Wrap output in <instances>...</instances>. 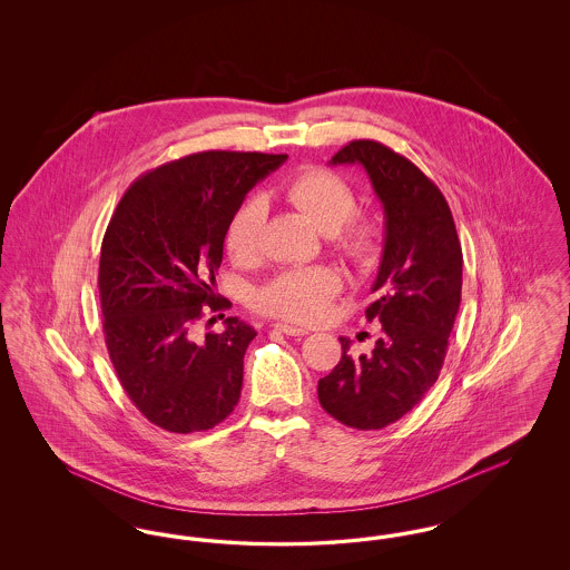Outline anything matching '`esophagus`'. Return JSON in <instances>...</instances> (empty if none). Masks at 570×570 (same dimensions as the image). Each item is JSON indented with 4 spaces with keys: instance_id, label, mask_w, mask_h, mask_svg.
<instances>
[{
    "instance_id": "esophagus-1",
    "label": "esophagus",
    "mask_w": 570,
    "mask_h": 570,
    "mask_svg": "<svg viewBox=\"0 0 570 570\" xmlns=\"http://www.w3.org/2000/svg\"><path fill=\"white\" fill-rule=\"evenodd\" d=\"M273 328H277V331H282V333H286V335H293V337H303V335H307V331H305V328H301V326L295 325H286V323H275Z\"/></svg>"
}]
</instances>
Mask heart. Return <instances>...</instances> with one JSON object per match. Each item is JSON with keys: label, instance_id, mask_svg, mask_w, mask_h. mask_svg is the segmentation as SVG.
I'll list each match as a JSON object with an SVG mask.
<instances>
[{"label": "heart", "instance_id": "obj_1", "mask_svg": "<svg viewBox=\"0 0 570 570\" xmlns=\"http://www.w3.org/2000/svg\"><path fill=\"white\" fill-rule=\"evenodd\" d=\"M284 198L318 226L346 261L354 265H372L382 247V226L370 214L354 212L353 186L325 168H301L282 186ZM265 226V203L247 198L233 214L224 245L237 265H249L261 256ZM342 291V275L331 267H301L277 273L258 295L256 307L275 318L293 323H321L328 314L331 301Z\"/></svg>", "mask_w": 570, "mask_h": 570}]
</instances>
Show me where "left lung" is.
<instances>
[{
	"instance_id": "8db88e82",
	"label": "left lung",
	"mask_w": 570,
	"mask_h": 570,
	"mask_svg": "<svg viewBox=\"0 0 570 570\" xmlns=\"http://www.w3.org/2000/svg\"><path fill=\"white\" fill-rule=\"evenodd\" d=\"M331 164H361L384 207L386 237L365 309L382 335L354 358L340 337L342 358L318 380L326 412L354 430H382L416 406L440 376L461 301L460 237L446 198L434 181L379 140L342 147Z\"/></svg>"
}]
</instances>
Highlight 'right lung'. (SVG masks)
I'll use <instances>...</instances> for the list:
<instances>
[{
    "label": "right lung",
    "mask_w": 570,
    "mask_h": 570,
    "mask_svg": "<svg viewBox=\"0 0 570 570\" xmlns=\"http://www.w3.org/2000/svg\"><path fill=\"white\" fill-rule=\"evenodd\" d=\"M286 158L184 156L140 175L110 217L98 272L107 351L130 402L166 432L212 430L239 402L256 331L235 316L203 340L191 328L230 307L216 293L226 226L245 194Z\"/></svg>",
    "instance_id": "add662e5"
}]
</instances>
